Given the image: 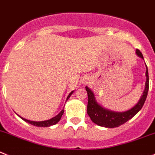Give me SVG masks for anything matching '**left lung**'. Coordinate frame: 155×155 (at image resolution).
Segmentation results:
<instances>
[{"label": "left lung", "instance_id": "1", "mask_svg": "<svg viewBox=\"0 0 155 155\" xmlns=\"http://www.w3.org/2000/svg\"><path fill=\"white\" fill-rule=\"evenodd\" d=\"M136 54L137 56L140 57L143 59V57L140 50H136ZM149 89V76H148V69H147V65H146V83L145 89L143 91V95L140 97L138 103L136 104L129 110L125 112H114V111L109 110L107 109L104 108L103 107L96 101L94 94L90 90V89L86 86V90L88 95V104H87V114L90 116V119L95 123L96 124L105 127L114 128L117 127L120 125L124 124V123L131 119L134 117L139 111L141 110L142 107L144 104L146 98H147V93Z\"/></svg>", "mask_w": 155, "mask_h": 155}]
</instances>
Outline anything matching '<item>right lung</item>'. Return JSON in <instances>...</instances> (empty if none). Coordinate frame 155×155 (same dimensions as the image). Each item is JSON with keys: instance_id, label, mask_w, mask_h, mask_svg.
Masks as SVG:
<instances>
[{"instance_id": "right-lung-1", "label": "right lung", "mask_w": 155, "mask_h": 155, "mask_svg": "<svg viewBox=\"0 0 155 155\" xmlns=\"http://www.w3.org/2000/svg\"><path fill=\"white\" fill-rule=\"evenodd\" d=\"M72 93H73V91H72L70 93H69V96L67 97L66 100H69V98L70 97L71 95L72 94ZM63 113H64V110H62V111H61V112L59 113L58 115H56L55 117H54L53 118H51V119H50V120H44V121H31V120H28L25 119V118H23V117H20L23 120L25 121V122L28 123V124H31V125H34V126L47 127H50V126H51V125H55V124H57L58 121L60 120V119H61V117H62V114H63Z\"/></svg>"}]
</instances>
